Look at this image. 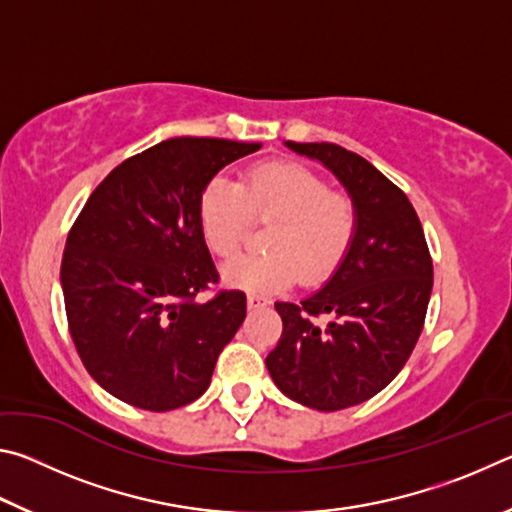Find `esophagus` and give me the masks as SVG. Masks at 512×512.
I'll return each mask as SVG.
<instances>
[{
    "label": "esophagus",
    "instance_id": "obj_1",
    "mask_svg": "<svg viewBox=\"0 0 512 512\" xmlns=\"http://www.w3.org/2000/svg\"><path fill=\"white\" fill-rule=\"evenodd\" d=\"M268 305V298L257 296V293H248V309H262Z\"/></svg>",
    "mask_w": 512,
    "mask_h": 512
}]
</instances>
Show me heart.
<instances>
[{"label": "heart", "instance_id": "heart-1", "mask_svg": "<svg viewBox=\"0 0 512 512\" xmlns=\"http://www.w3.org/2000/svg\"><path fill=\"white\" fill-rule=\"evenodd\" d=\"M253 219H273L266 253H244L223 266L232 287L268 293L287 289L300 273L318 282L341 266L357 239L359 210L352 196L329 189L323 178L296 162H264L244 183L212 178L198 198V223L214 255L241 246Z\"/></svg>", "mask_w": 512, "mask_h": 512}]
</instances>
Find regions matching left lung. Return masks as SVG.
Here are the masks:
<instances>
[{
	"label": "left lung",
	"mask_w": 512,
	"mask_h": 512,
	"mask_svg": "<svg viewBox=\"0 0 512 512\" xmlns=\"http://www.w3.org/2000/svg\"><path fill=\"white\" fill-rule=\"evenodd\" d=\"M334 173L359 210L357 239L323 289L275 302L282 336L266 357L275 386L341 411L391 384L420 339L433 287L422 223L400 187L339 144L287 142Z\"/></svg>",
	"instance_id": "8db88e82"
}]
</instances>
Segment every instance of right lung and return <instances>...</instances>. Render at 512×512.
Segmentation results:
<instances>
[{
  "label": "right lung",
  "mask_w": 512,
  "mask_h": 512,
  "mask_svg": "<svg viewBox=\"0 0 512 512\" xmlns=\"http://www.w3.org/2000/svg\"><path fill=\"white\" fill-rule=\"evenodd\" d=\"M262 144L171 137L112 169L67 235L60 284L76 352L92 379L144 411H173L210 386L246 318L244 291L219 282L198 198L225 164Z\"/></svg>",
  "instance_id": "add662e5"
}]
</instances>
